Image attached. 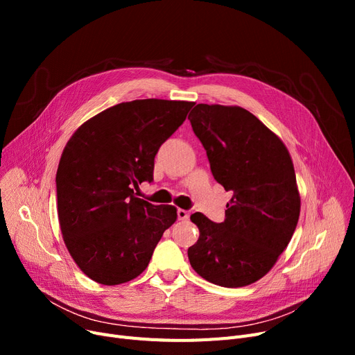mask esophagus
<instances>
[{"label":"esophagus","instance_id":"esophagus-1","mask_svg":"<svg viewBox=\"0 0 355 355\" xmlns=\"http://www.w3.org/2000/svg\"><path fill=\"white\" fill-rule=\"evenodd\" d=\"M177 214H178V218H180V220H189V218H190V211H187V210L178 209Z\"/></svg>","mask_w":355,"mask_h":355}]
</instances>
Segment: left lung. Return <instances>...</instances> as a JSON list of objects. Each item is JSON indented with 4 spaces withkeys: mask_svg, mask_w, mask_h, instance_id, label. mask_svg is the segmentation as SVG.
Segmentation results:
<instances>
[{
    "mask_svg": "<svg viewBox=\"0 0 355 355\" xmlns=\"http://www.w3.org/2000/svg\"><path fill=\"white\" fill-rule=\"evenodd\" d=\"M189 119L214 180L233 191L223 223L191 214L200 230L189 249L191 268L214 285L248 286L275 266L300 220L292 158L281 138L240 106L198 103Z\"/></svg>",
    "mask_w": 355,
    "mask_h": 355,
    "instance_id": "obj_1",
    "label": "left lung"
}]
</instances>
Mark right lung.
<instances>
[{
  "label": "right lung",
  "instance_id": "1",
  "mask_svg": "<svg viewBox=\"0 0 355 355\" xmlns=\"http://www.w3.org/2000/svg\"><path fill=\"white\" fill-rule=\"evenodd\" d=\"M194 102L138 99L82 123L59 162L58 214L64 245L80 270L102 285L132 281L148 266L174 206H154L134 193L153 181L159 146Z\"/></svg>",
  "mask_w": 355,
  "mask_h": 355
}]
</instances>
